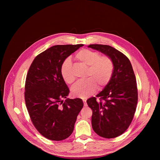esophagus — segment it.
<instances>
[{
	"mask_svg": "<svg viewBox=\"0 0 160 160\" xmlns=\"http://www.w3.org/2000/svg\"><path fill=\"white\" fill-rule=\"evenodd\" d=\"M83 104H84V106H87V104L86 102V100L85 99H83Z\"/></svg>",
	"mask_w": 160,
	"mask_h": 160,
	"instance_id": "esophagus-1",
	"label": "esophagus"
}]
</instances>
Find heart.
Returning a JSON list of instances; mask_svg holds the SVG:
<instances>
[{"instance_id":"b5f03b06","label":"heart","mask_w":160,"mask_h":160,"mask_svg":"<svg viewBox=\"0 0 160 160\" xmlns=\"http://www.w3.org/2000/svg\"><path fill=\"white\" fill-rule=\"evenodd\" d=\"M76 59L87 67L86 77L83 81L77 82L72 88V94L76 98H87L96 92L97 84L100 88L109 82L113 72V62L108 56H101L98 52L89 49H82L75 56ZM71 61L66 58L62 63L61 75L64 81L72 83L75 78L71 73Z\"/></svg>"}]
</instances>
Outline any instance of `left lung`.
<instances>
[{
    "label": "left lung",
    "instance_id": "obj_1",
    "mask_svg": "<svg viewBox=\"0 0 160 160\" xmlns=\"http://www.w3.org/2000/svg\"><path fill=\"white\" fill-rule=\"evenodd\" d=\"M88 48L109 57L113 62L112 77L96 97L87 101L92 110L94 131L104 138H115L122 135L130 125L138 104L136 79L132 64L123 53L107 45L91 44Z\"/></svg>",
    "mask_w": 160,
    "mask_h": 160
}]
</instances>
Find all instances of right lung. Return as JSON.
Wrapping results in <instances>:
<instances>
[{
    "label": "right lung",
    "instance_id": "right-lung-1",
    "mask_svg": "<svg viewBox=\"0 0 160 160\" xmlns=\"http://www.w3.org/2000/svg\"><path fill=\"white\" fill-rule=\"evenodd\" d=\"M83 45H54L38 54L29 68L25 92L27 108L35 127L48 139L68 138L83 106L80 98H66L70 90L61 75L63 61Z\"/></svg>",
    "mask_w": 160,
    "mask_h": 160
}]
</instances>
